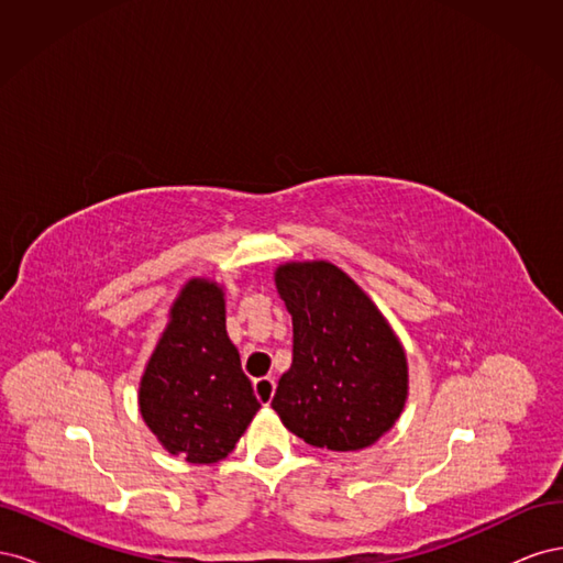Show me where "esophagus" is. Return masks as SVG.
Here are the masks:
<instances>
[{
    "mask_svg": "<svg viewBox=\"0 0 563 563\" xmlns=\"http://www.w3.org/2000/svg\"><path fill=\"white\" fill-rule=\"evenodd\" d=\"M275 380L272 378H258L253 383V391H255V397H258V401L261 404H269L272 401V397H275Z\"/></svg>",
    "mask_w": 563,
    "mask_h": 563,
    "instance_id": "1",
    "label": "esophagus"
}]
</instances>
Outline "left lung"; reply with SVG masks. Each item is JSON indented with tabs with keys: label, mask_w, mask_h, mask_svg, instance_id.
<instances>
[{
	"label": "left lung",
	"mask_w": 563,
	"mask_h": 563,
	"mask_svg": "<svg viewBox=\"0 0 563 563\" xmlns=\"http://www.w3.org/2000/svg\"><path fill=\"white\" fill-rule=\"evenodd\" d=\"M275 284L294 319V364L272 408L310 446L376 444L408 395L399 338L362 288L327 261L279 265Z\"/></svg>",
	"instance_id": "obj_1"
}]
</instances>
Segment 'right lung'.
Instances as JSON below:
<instances>
[{
  "label": "right lung",
  "instance_id": "obj_1",
  "mask_svg": "<svg viewBox=\"0 0 563 563\" xmlns=\"http://www.w3.org/2000/svg\"><path fill=\"white\" fill-rule=\"evenodd\" d=\"M141 416L162 446L211 465L232 449L261 401L225 331V294L190 279L176 298L139 391Z\"/></svg>",
  "mask_w": 563,
  "mask_h": 563
}]
</instances>
